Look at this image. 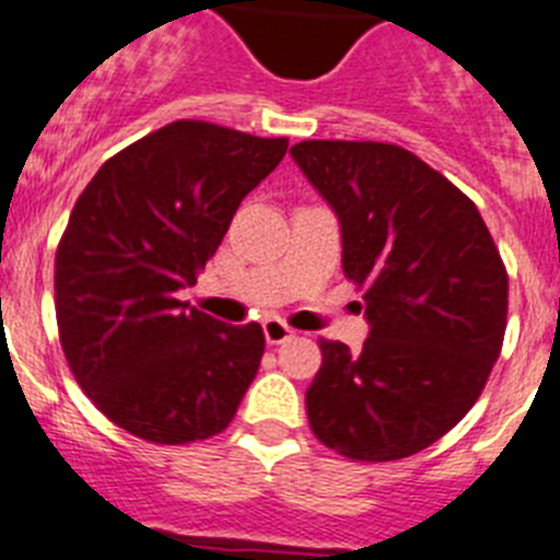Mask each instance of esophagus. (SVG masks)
<instances>
[{
  "label": "esophagus",
  "mask_w": 560,
  "mask_h": 560,
  "mask_svg": "<svg viewBox=\"0 0 560 560\" xmlns=\"http://www.w3.org/2000/svg\"><path fill=\"white\" fill-rule=\"evenodd\" d=\"M261 329H265V340H268L270 346H281V342H287L292 335H295V331H292L284 320H279V317L261 320Z\"/></svg>",
  "instance_id": "obj_1"
}]
</instances>
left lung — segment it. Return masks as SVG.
I'll use <instances>...</instances> for the list:
<instances>
[{
  "mask_svg": "<svg viewBox=\"0 0 560 560\" xmlns=\"http://www.w3.org/2000/svg\"><path fill=\"white\" fill-rule=\"evenodd\" d=\"M342 234V273L365 290L362 351L320 340L306 390L317 441L351 460L427 450L471 410L500 357L508 273L455 184L382 142L290 148Z\"/></svg>",
  "mask_w": 560,
  "mask_h": 560,
  "instance_id": "left-lung-1",
  "label": "left lung"
}]
</instances>
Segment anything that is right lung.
I'll return each mask as SVG.
<instances>
[{
  "mask_svg": "<svg viewBox=\"0 0 560 560\" xmlns=\"http://www.w3.org/2000/svg\"><path fill=\"white\" fill-rule=\"evenodd\" d=\"M284 153L287 139L178 119L105 161L74 203L55 254L60 346L130 435L178 446L231 424L265 354L261 326H229L175 295Z\"/></svg>",
  "mask_w": 560,
  "mask_h": 560,
  "instance_id": "right-lung-1",
  "label": "right lung"
}]
</instances>
